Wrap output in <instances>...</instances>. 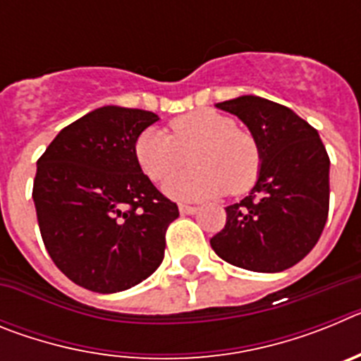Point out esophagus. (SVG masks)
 Masks as SVG:
<instances>
[{
  "mask_svg": "<svg viewBox=\"0 0 361 361\" xmlns=\"http://www.w3.org/2000/svg\"><path fill=\"white\" fill-rule=\"evenodd\" d=\"M197 209L199 208H195V206H188V204H180V206H178V212L183 213V215H193V213H197Z\"/></svg>",
  "mask_w": 361,
  "mask_h": 361,
  "instance_id": "obj_1",
  "label": "esophagus"
}]
</instances>
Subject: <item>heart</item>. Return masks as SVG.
Here are the masks:
<instances>
[{"label": "heart", "mask_w": 361, "mask_h": 361, "mask_svg": "<svg viewBox=\"0 0 361 361\" xmlns=\"http://www.w3.org/2000/svg\"><path fill=\"white\" fill-rule=\"evenodd\" d=\"M193 151L194 170L164 184L166 195L177 200H199L240 195L257 183L262 170V149L257 137L226 114L195 110L170 123V133L146 128L133 145V155L142 173L162 183L185 164Z\"/></svg>", "instance_id": "1"}]
</instances>
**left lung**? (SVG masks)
Wrapping results in <instances>:
<instances>
[{
	"instance_id": "1",
	"label": "left lung",
	"mask_w": 361,
	"mask_h": 361,
	"mask_svg": "<svg viewBox=\"0 0 361 361\" xmlns=\"http://www.w3.org/2000/svg\"><path fill=\"white\" fill-rule=\"evenodd\" d=\"M260 142L262 170L251 193L226 208V226L209 240L222 260L279 273L317 245L329 213V155L307 121L257 95L216 103Z\"/></svg>"
}]
</instances>
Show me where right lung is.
<instances>
[{"mask_svg":"<svg viewBox=\"0 0 361 361\" xmlns=\"http://www.w3.org/2000/svg\"><path fill=\"white\" fill-rule=\"evenodd\" d=\"M153 111L103 106L68 124L37 161L32 199L50 258L81 288L117 293L148 279L178 216L133 155Z\"/></svg>","mask_w":361,"mask_h":361,"instance_id":"add662e5","label":"right lung"}]
</instances>
